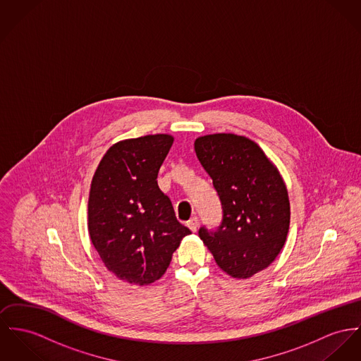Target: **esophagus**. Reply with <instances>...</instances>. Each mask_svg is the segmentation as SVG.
I'll list each match as a JSON object with an SVG mask.
<instances>
[{
    "mask_svg": "<svg viewBox=\"0 0 361 361\" xmlns=\"http://www.w3.org/2000/svg\"><path fill=\"white\" fill-rule=\"evenodd\" d=\"M187 225H188V228H190L192 232H196L197 225H199V220H197V217H192L190 221L187 222Z\"/></svg>",
    "mask_w": 361,
    "mask_h": 361,
    "instance_id": "1",
    "label": "esophagus"
}]
</instances>
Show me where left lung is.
Returning a JSON list of instances; mask_svg holds the SVG:
<instances>
[{
  "label": "left lung",
  "mask_w": 361,
  "mask_h": 361,
  "mask_svg": "<svg viewBox=\"0 0 361 361\" xmlns=\"http://www.w3.org/2000/svg\"><path fill=\"white\" fill-rule=\"evenodd\" d=\"M200 165L221 200V225L202 226L199 238L217 265L235 279L268 268L286 243L290 200L286 184L257 142L232 133L195 140Z\"/></svg>",
  "instance_id": "8db88e82"
}]
</instances>
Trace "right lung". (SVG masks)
<instances>
[{
	"instance_id": "1",
	"label": "right lung",
	"mask_w": 361,
	"mask_h": 361,
	"mask_svg": "<svg viewBox=\"0 0 361 361\" xmlns=\"http://www.w3.org/2000/svg\"><path fill=\"white\" fill-rule=\"evenodd\" d=\"M173 141L170 135L122 140L110 147L92 178L90 240L106 268L130 284L162 278L181 239L191 233L177 221L157 181Z\"/></svg>"
}]
</instances>
